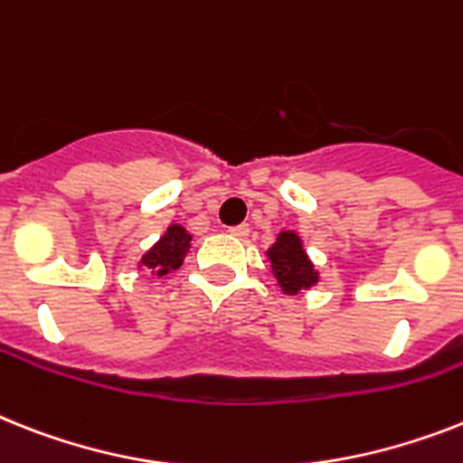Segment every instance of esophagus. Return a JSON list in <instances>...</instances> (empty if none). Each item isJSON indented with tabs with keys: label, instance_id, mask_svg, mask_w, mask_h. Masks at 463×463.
<instances>
[{
	"label": "esophagus",
	"instance_id": "34e87169",
	"mask_svg": "<svg viewBox=\"0 0 463 463\" xmlns=\"http://www.w3.org/2000/svg\"><path fill=\"white\" fill-rule=\"evenodd\" d=\"M229 234L236 236V239H246V236L250 234V227H248V224H239V227L229 229Z\"/></svg>",
	"mask_w": 463,
	"mask_h": 463
}]
</instances>
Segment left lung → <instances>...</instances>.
<instances>
[{
  "label": "left lung",
  "instance_id": "left-lung-1",
  "mask_svg": "<svg viewBox=\"0 0 463 463\" xmlns=\"http://www.w3.org/2000/svg\"><path fill=\"white\" fill-rule=\"evenodd\" d=\"M269 272L277 279V286L284 296H298L300 291H309L319 284V269L309 260L305 243L298 232L284 229L279 232L277 241L267 248Z\"/></svg>",
  "mask_w": 463,
  "mask_h": 463
}]
</instances>
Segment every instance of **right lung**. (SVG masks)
I'll list each match as a JSON object with an SVG mask.
<instances>
[{
  "instance_id": "obj_1",
  "label": "right lung",
  "mask_w": 463,
  "mask_h": 463,
  "mask_svg": "<svg viewBox=\"0 0 463 463\" xmlns=\"http://www.w3.org/2000/svg\"><path fill=\"white\" fill-rule=\"evenodd\" d=\"M191 239H194V234H189L182 224H170L165 229V234L160 236L154 246L141 255L137 267L148 269L151 277H165V274L175 272V269L182 267L186 253H189Z\"/></svg>"
}]
</instances>
